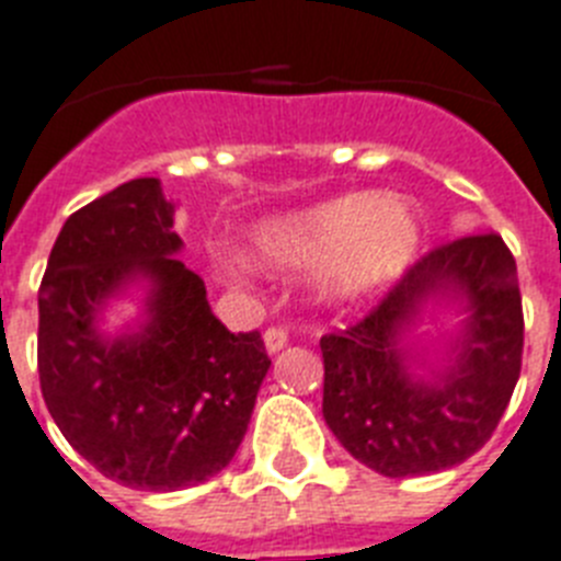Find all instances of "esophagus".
<instances>
[{
	"mask_svg": "<svg viewBox=\"0 0 561 561\" xmlns=\"http://www.w3.org/2000/svg\"><path fill=\"white\" fill-rule=\"evenodd\" d=\"M286 343H289V334H286V329L272 327V329H266V332H263V346H266V352H270V354H277L280 348L286 346Z\"/></svg>",
	"mask_w": 561,
	"mask_h": 561,
	"instance_id": "esophagus-1",
	"label": "esophagus"
}]
</instances>
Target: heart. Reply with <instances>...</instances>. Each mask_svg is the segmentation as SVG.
<instances>
[{
  "instance_id": "1",
  "label": "heart",
  "mask_w": 561,
  "mask_h": 561,
  "mask_svg": "<svg viewBox=\"0 0 561 561\" xmlns=\"http://www.w3.org/2000/svg\"><path fill=\"white\" fill-rule=\"evenodd\" d=\"M423 243V224L400 201L348 193L272 221L255 234L252 255L266 270L323 266V291L352 304L394 284Z\"/></svg>"
}]
</instances>
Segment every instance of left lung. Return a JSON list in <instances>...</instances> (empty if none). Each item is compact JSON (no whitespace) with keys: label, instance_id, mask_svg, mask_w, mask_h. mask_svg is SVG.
<instances>
[{"label":"left lung","instance_id":"left-lung-1","mask_svg":"<svg viewBox=\"0 0 561 561\" xmlns=\"http://www.w3.org/2000/svg\"><path fill=\"white\" fill-rule=\"evenodd\" d=\"M467 314L437 369L410 332L425 308ZM516 261L500 234L434 249L346 332L320 337L323 417L340 445L382 477H425L466 462L491 439L522 368Z\"/></svg>","mask_w":561,"mask_h":561}]
</instances>
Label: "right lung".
Segmentation results:
<instances>
[{"label": "right lung", "mask_w": 561, "mask_h": 561, "mask_svg": "<svg viewBox=\"0 0 561 561\" xmlns=\"http://www.w3.org/2000/svg\"><path fill=\"white\" fill-rule=\"evenodd\" d=\"M175 204L133 179L61 227L39 286L42 397L65 439L136 491H181L229 466L270 371L257 332L232 334L179 261ZM144 288L136 328L101 329Z\"/></svg>", "instance_id": "right-lung-1"}]
</instances>
